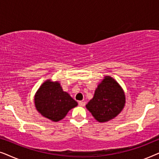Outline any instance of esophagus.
<instances>
[{"mask_svg": "<svg viewBox=\"0 0 159 159\" xmlns=\"http://www.w3.org/2000/svg\"><path fill=\"white\" fill-rule=\"evenodd\" d=\"M84 105H85V103H84V102H83V101H80L79 102V106H82V107H83V106H84Z\"/></svg>", "mask_w": 159, "mask_h": 159, "instance_id": "esophagus-1", "label": "esophagus"}]
</instances>
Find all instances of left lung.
Returning <instances> with one entry per match:
<instances>
[{"label":"left lung","mask_w":159,"mask_h":159,"mask_svg":"<svg viewBox=\"0 0 159 159\" xmlns=\"http://www.w3.org/2000/svg\"><path fill=\"white\" fill-rule=\"evenodd\" d=\"M123 89L114 78L104 77L95 89L94 96L86 108L98 122L108 121L120 114L125 106Z\"/></svg>","instance_id":"8db88e82"}]
</instances>
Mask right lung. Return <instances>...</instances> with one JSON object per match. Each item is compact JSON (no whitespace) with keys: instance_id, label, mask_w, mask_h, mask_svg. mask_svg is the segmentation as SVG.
Masks as SVG:
<instances>
[{"instance_id":"obj_1","label":"right lung","mask_w":159,"mask_h":159,"mask_svg":"<svg viewBox=\"0 0 159 159\" xmlns=\"http://www.w3.org/2000/svg\"><path fill=\"white\" fill-rule=\"evenodd\" d=\"M34 103L43 116L54 122L61 121L77 102L65 92L58 81L47 80L40 86L34 95Z\"/></svg>"}]
</instances>
